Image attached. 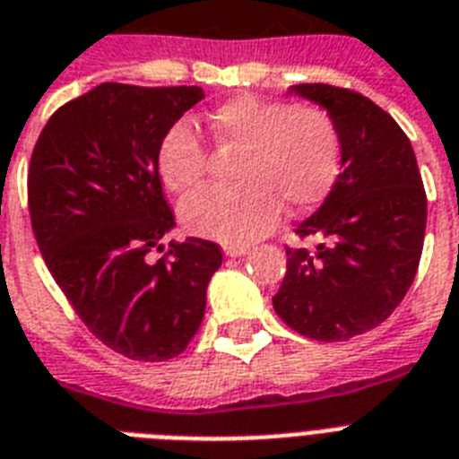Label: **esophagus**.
<instances>
[{
	"label": "esophagus",
	"mask_w": 459,
	"mask_h": 459,
	"mask_svg": "<svg viewBox=\"0 0 459 459\" xmlns=\"http://www.w3.org/2000/svg\"><path fill=\"white\" fill-rule=\"evenodd\" d=\"M251 251V246H232V244H227L225 246V255L227 257H241V255H246V253Z\"/></svg>",
	"instance_id": "obj_1"
}]
</instances>
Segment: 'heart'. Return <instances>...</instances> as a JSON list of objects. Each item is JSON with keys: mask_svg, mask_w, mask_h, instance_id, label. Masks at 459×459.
Instances as JSON below:
<instances>
[{"mask_svg": "<svg viewBox=\"0 0 459 459\" xmlns=\"http://www.w3.org/2000/svg\"><path fill=\"white\" fill-rule=\"evenodd\" d=\"M206 124L218 145L241 152L232 170L237 185L202 189L185 202V227L199 237L251 244L274 227L281 204L290 211L314 206L338 180L342 138L328 109L241 93L208 109ZM157 170L164 187L178 196L202 185L208 147L187 121L164 131Z\"/></svg>", "mask_w": 459, "mask_h": 459, "instance_id": "obj_1", "label": "heart"}]
</instances>
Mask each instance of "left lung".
<instances>
[{
  "label": "left lung",
  "mask_w": 459,
  "mask_h": 459,
  "mask_svg": "<svg viewBox=\"0 0 459 459\" xmlns=\"http://www.w3.org/2000/svg\"><path fill=\"white\" fill-rule=\"evenodd\" d=\"M338 121L342 173L295 227L314 248H286L274 312L305 338L340 342L380 325L418 274L427 195L408 135L370 98L331 84L295 86Z\"/></svg>",
  "instance_id": "obj_1"
}]
</instances>
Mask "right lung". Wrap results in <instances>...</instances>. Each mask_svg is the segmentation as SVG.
Segmentation results:
<instances>
[{
	"mask_svg": "<svg viewBox=\"0 0 459 459\" xmlns=\"http://www.w3.org/2000/svg\"><path fill=\"white\" fill-rule=\"evenodd\" d=\"M202 98L199 86L105 82L53 112L30 159V221L48 272L86 328L134 361L183 354L222 264L221 246L196 237L150 260L176 225L159 140Z\"/></svg>",
	"mask_w": 459,
	"mask_h": 459,
	"instance_id": "right-lung-1",
	"label": "right lung"
}]
</instances>
